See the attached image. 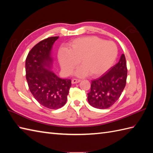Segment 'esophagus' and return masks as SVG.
Here are the masks:
<instances>
[{
    "label": "esophagus",
    "instance_id": "esophagus-1",
    "mask_svg": "<svg viewBox=\"0 0 153 153\" xmlns=\"http://www.w3.org/2000/svg\"><path fill=\"white\" fill-rule=\"evenodd\" d=\"M80 82H81V79H73L72 80H71V83H72L73 84L79 83Z\"/></svg>",
    "mask_w": 153,
    "mask_h": 153
}]
</instances>
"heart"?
Masks as SVG:
<instances>
[{"mask_svg":"<svg viewBox=\"0 0 153 153\" xmlns=\"http://www.w3.org/2000/svg\"><path fill=\"white\" fill-rule=\"evenodd\" d=\"M118 54V48L112 41L95 36L74 39L68 50H62L58 57L62 67L67 73H71L81 62L77 74L84 76H100L112 66Z\"/></svg>","mask_w":153,"mask_h":153,"instance_id":"b5f03b06","label":"heart"}]
</instances>
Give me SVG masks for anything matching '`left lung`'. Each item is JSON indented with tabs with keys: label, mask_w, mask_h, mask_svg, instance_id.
Returning a JSON list of instances; mask_svg holds the SVG:
<instances>
[{
	"label": "left lung",
	"mask_w": 153,
	"mask_h": 153,
	"mask_svg": "<svg viewBox=\"0 0 153 153\" xmlns=\"http://www.w3.org/2000/svg\"><path fill=\"white\" fill-rule=\"evenodd\" d=\"M127 74L126 60L122 54L118 62L106 74L91 81V91L87 93L89 105L99 109L108 108L113 105L126 86Z\"/></svg>",
	"instance_id": "obj_1"
}]
</instances>
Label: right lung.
Listing matches in <instances>:
<instances>
[{
  "label": "right lung",
  "instance_id": "1",
  "mask_svg": "<svg viewBox=\"0 0 153 153\" xmlns=\"http://www.w3.org/2000/svg\"><path fill=\"white\" fill-rule=\"evenodd\" d=\"M59 37H48L31 48L25 60V72L29 89L41 105L49 109L62 107L71 85L70 79L59 78L48 70L52 63L51 51Z\"/></svg>",
  "mask_w": 153,
  "mask_h": 153
}]
</instances>
